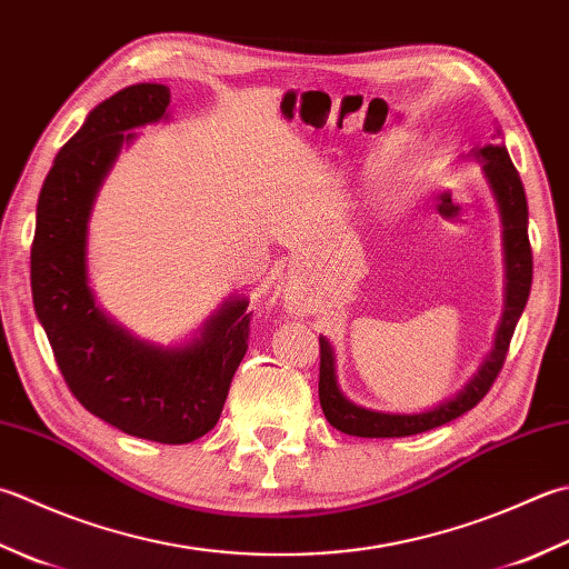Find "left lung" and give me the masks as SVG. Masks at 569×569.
Segmentation results:
<instances>
[{"instance_id": "left-lung-1", "label": "left lung", "mask_w": 569, "mask_h": 569, "mask_svg": "<svg viewBox=\"0 0 569 569\" xmlns=\"http://www.w3.org/2000/svg\"><path fill=\"white\" fill-rule=\"evenodd\" d=\"M463 160H476L483 164V177L496 197L500 224H503V261H506V296H503V316H500L496 340L491 352L486 355L481 367L461 392L443 399L437 407L425 411H377L350 402L342 395L336 375V350L328 338L320 336V407L322 415L332 427L350 437L362 439H392V437H411V433L429 431L433 427L447 425L456 417L466 415L486 397L488 389L496 382L500 367L506 362V352L513 330L522 316V308L528 303L530 283H532V251L528 239V202L526 189H522L520 174L510 162L508 148L503 142L483 144L471 152L461 154Z\"/></svg>"}]
</instances>
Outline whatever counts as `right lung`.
<instances>
[{"instance_id":"right-lung-1","label":"right lung","mask_w":569,"mask_h":569,"mask_svg":"<svg viewBox=\"0 0 569 569\" xmlns=\"http://www.w3.org/2000/svg\"><path fill=\"white\" fill-rule=\"evenodd\" d=\"M170 88L136 83L88 113L56 154L37 204L31 296L73 397L130 437L189 443L214 429L247 355V296H229L180 345L132 336L96 303L88 283V221L98 189L136 128L167 120Z\"/></svg>"}]
</instances>
